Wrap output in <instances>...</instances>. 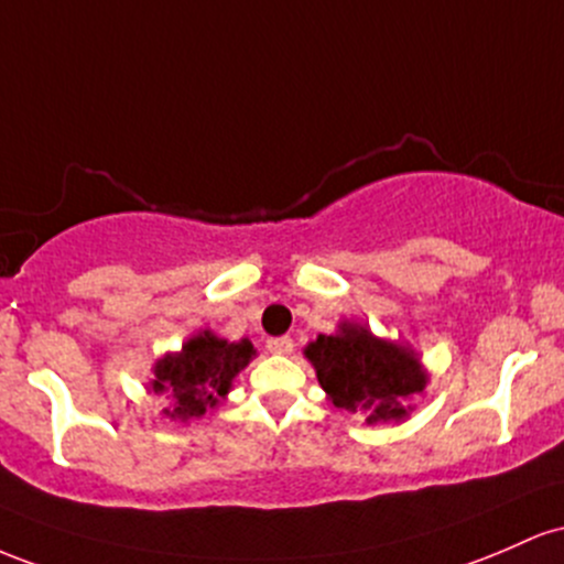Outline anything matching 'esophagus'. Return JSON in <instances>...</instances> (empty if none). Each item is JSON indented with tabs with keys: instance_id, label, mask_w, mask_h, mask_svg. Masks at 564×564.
<instances>
[{
	"instance_id": "34e87169",
	"label": "esophagus",
	"mask_w": 564,
	"mask_h": 564,
	"mask_svg": "<svg viewBox=\"0 0 564 564\" xmlns=\"http://www.w3.org/2000/svg\"><path fill=\"white\" fill-rule=\"evenodd\" d=\"M269 351L271 354H290V351H293V338H290V335H282V338H271L269 340Z\"/></svg>"
}]
</instances>
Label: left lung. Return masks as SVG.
<instances>
[{"instance_id": "left-lung-1", "label": "left lung", "mask_w": 564, "mask_h": 564, "mask_svg": "<svg viewBox=\"0 0 564 564\" xmlns=\"http://www.w3.org/2000/svg\"><path fill=\"white\" fill-rule=\"evenodd\" d=\"M327 400L346 413L365 415L367 426L404 421L413 397L423 394L429 370L400 340L378 338L365 322L344 319L330 335H316L303 349Z\"/></svg>"}]
</instances>
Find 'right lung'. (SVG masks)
Listing matches in <instances>:
<instances>
[{"mask_svg": "<svg viewBox=\"0 0 564 564\" xmlns=\"http://www.w3.org/2000/svg\"><path fill=\"white\" fill-rule=\"evenodd\" d=\"M256 357V346L248 338L229 340L213 330H199L183 340L178 351H167L156 359L151 372L149 394L162 397V415L170 421H197L207 410H215L229 397L234 378Z\"/></svg>", "mask_w": 564, "mask_h": 564, "instance_id": "obj_1", "label": "right lung"}]
</instances>
